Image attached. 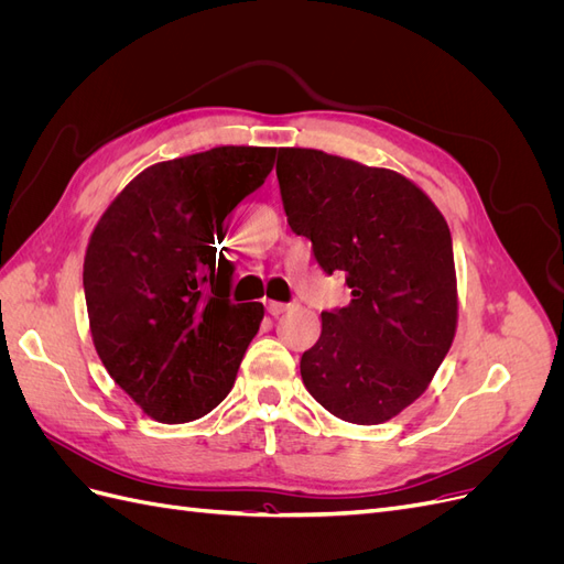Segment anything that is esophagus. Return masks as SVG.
<instances>
[{
    "instance_id": "esophagus-1",
    "label": "esophagus",
    "mask_w": 564,
    "mask_h": 564,
    "mask_svg": "<svg viewBox=\"0 0 564 564\" xmlns=\"http://www.w3.org/2000/svg\"><path fill=\"white\" fill-rule=\"evenodd\" d=\"M265 305H268V313L275 315V317L282 315V313L289 308V303H280V301H268Z\"/></svg>"
}]
</instances>
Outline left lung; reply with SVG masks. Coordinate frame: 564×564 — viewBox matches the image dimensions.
I'll list each match as a JSON object with an SVG mask.
<instances>
[{"instance_id": "left-lung-1", "label": "left lung", "mask_w": 564, "mask_h": 564, "mask_svg": "<svg viewBox=\"0 0 564 564\" xmlns=\"http://www.w3.org/2000/svg\"><path fill=\"white\" fill-rule=\"evenodd\" d=\"M289 226L340 272L346 308L322 313L301 379L334 416L377 425L423 395L456 332V270L445 216L390 169L311 148L278 150Z\"/></svg>"}]
</instances>
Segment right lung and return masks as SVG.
<instances>
[{
  "instance_id": "right-lung-1",
  "label": "right lung",
  "mask_w": 564,
  "mask_h": 564,
  "mask_svg": "<svg viewBox=\"0 0 564 564\" xmlns=\"http://www.w3.org/2000/svg\"><path fill=\"white\" fill-rule=\"evenodd\" d=\"M275 155L220 145L152 164L91 232L84 296L96 352L155 421L187 423L224 402L261 327L263 303L230 301L232 263L216 237Z\"/></svg>"
}]
</instances>
